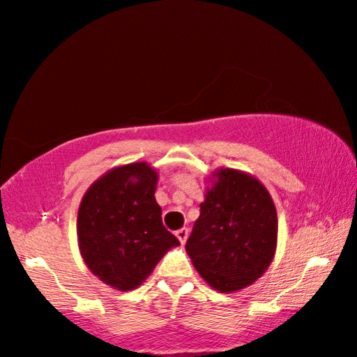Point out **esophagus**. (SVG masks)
Here are the masks:
<instances>
[{"label": "esophagus", "mask_w": 357, "mask_h": 357, "mask_svg": "<svg viewBox=\"0 0 357 357\" xmlns=\"http://www.w3.org/2000/svg\"><path fill=\"white\" fill-rule=\"evenodd\" d=\"M188 228H179L178 231H176V236H178V240H179V243L181 245H184L186 243V240H188Z\"/></svg>", "instance_id": "esophagus-1"}]
</instances>
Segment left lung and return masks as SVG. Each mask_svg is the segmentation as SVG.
<instances>
[{
  "label": "left lung",
  "instance_id": "1",
  "mask_svg": "<svg viewBox=\"0 0 357 357\" xmlns=\"http://www.w3.org/2000/svg\"><path fill=\"white\" fill-rule=\"evenodd\" d=\"M208 183L186 251L208 286L236 292L273 263L278 212L264 184L245 171L220 168Z\"/></svg>",
  "mask_w": 357,
  "mask_h": 357
}]
</instances>
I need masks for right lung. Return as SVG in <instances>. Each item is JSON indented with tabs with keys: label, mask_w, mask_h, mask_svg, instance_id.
I'll list each match as a JSON object with an SVG mask.
<instances>
[{
	"label": "right lung",
	"mask_w": 357,
	"mask_h": 357,
	"mask_svg": "<svg viewBox=\"0 0 357 357\" xmlns=\"http://www.w3.org/2000/svg\"><path fill=\"white\" fill-rule=\"evenodd\" d=\"M158 173L146 161L116 166L82 199L76 220L79 253L99 281L134 291L179 240L163 227L155 199Z\"/></svg>",
	"instance_id": "add662e5"
}]
</instances>
